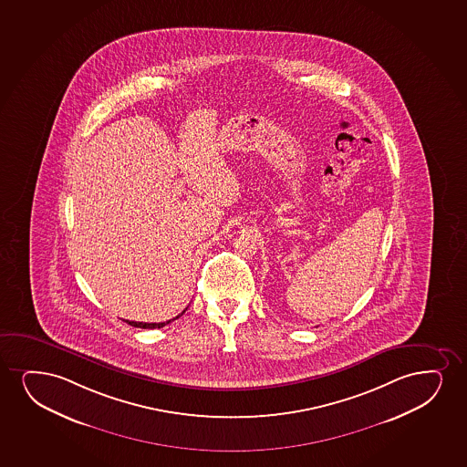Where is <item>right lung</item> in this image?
Here are the masks:
<instances>
[{
    "mask_svg": "<svg viewBox=\"0 0 467 467\" xmlns=\"http://www.w3.org/2000/svg\"><path fill=\"white\" fill-rule=\"evenodd\" d=\"M188 309V307H186ZM186 309H184L183 313L178 314L177 317H173V319L166 320V322H160V324H148V322H134V320H124L126 324L132 325V327H137V328H162L164 325L171 324V320L178 319V317H182L184 313H186Z\"/></svg>",
    "mask_w": 467,
    "mask_h": 467,
    "instance_id": "right-lung-1",
    "label": "right lung"
}]
</instances>
